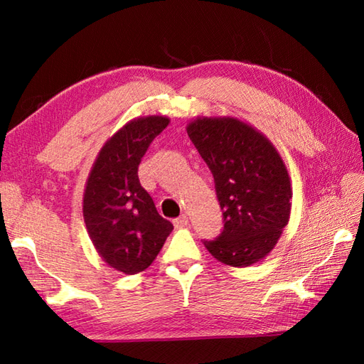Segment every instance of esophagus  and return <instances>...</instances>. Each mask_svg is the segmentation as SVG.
Segmentation results:
<instances>
[{"mask_svg": "<svg viewBox=\"0 0 364 364\" xmlns=\"http://www.w3.org/2000/svg\"><path fill=\"white\" fill-rule=\"evenodd\" d=\"M173 225H175V228L188 227L189 225V219L186 218V215H181V218H178V219L173 220Z\"/></svg>", "mask_w": 364, "mask_h": 364, "instance_id": "34e87169", "label": "esophagus"}]
</instances>
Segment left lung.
Returning a JSON list of instances; mask_svg holds the SVG:
<instances>
[{
	"mask_svg": "<svg viewBox=\"0 0 364 364\" xmlns=\"http://www.w3.org/2000/svg\"><path fill=\"white\" fill-rule=\"evenodd\" d=\"M186 131L214 176L225 222L222 235L205 247L223 264L249 267L274 250L291 218V176L282 154L259 129L233 115H198Z\"/></svg>",
	"mask_w": 364,
	"mask_h": 364,
	"instance_id": "8db88e82",
	"label": "left lung"
}]
</instances>
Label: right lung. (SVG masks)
Masks as SVG:
<instances>
[{"mask_svg":"<svg viewBox=\"0 0 364 364\" xmlns=\"http://www.w3.org/2000/svg\"><path fill=\"white\" fill-rule=\"evenodd\" d=\"M168 123L166 115L127 122L100 149L84 186L87 235L106 264L122 274L134 275L149 267L173 230L137 176L146 149Z\"/></svg>","mask_w":364,"mask_h":364,"instance_id":"right-lung-1","label":"right lung"}]
</instances>
